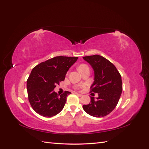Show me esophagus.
Returning <instances> with one entry per match:
<instances>
[{
    "mask_svg": "<svg viewBox=\"0 0 149 149\" xmlns=\"http://www.w3.org/2000/svg\"><path fill=\"white\" fill-rule=\"evenodd\" d=\"M75 94H76V95H78V96H80V97L83 96V94H79V93H75Z\"/></svg>",
    "mask_w": 149,
    "mask_h": 149,
    "instance_id": "34e87169",
    "label": "esophagus"
}]
</instances>
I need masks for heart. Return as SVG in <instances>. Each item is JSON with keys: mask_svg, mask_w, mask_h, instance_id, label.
I'll list each match as a JSON object with an SVG mask.
<instances>
[{"mask_svg": "<svg viewBox=\"0 0 149 149\" xmlns=\"http://www.w3.org/2000/svg\"><path fill=\"white\" fill-rule=\"evenodd\" d=\"M86 67H88V65H85V64H82V65H81L79 66V67H78V70L83 69V68H86Z\"/></svg>", "mask_w": 149, "mask_h": 149, "instance_id": "obj_1", "label": "heart"}]
</instances>
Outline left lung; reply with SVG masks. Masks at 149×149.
I'll list each match as a JSON object with an SVG mask.
<instances>
[{
	"label": "left lung",
	"mask_w": 149,
	"mask_h": 149,
	"mask_svg": "<svg viewBox=\"0 0 149 149\" xmlns=\"http://www.w3.org/2000/svg\"><path fill=\"white\" fill-rule=\"evenodd\" d=\"M83 58L94 72L91 92L98 93L97 97H91V102L83 105V108L91 116H106L114 109L119 102L123 91L121 76L116 66L102 56L95 55Z\"/></svg>",
	"instance_id": "1"
}]
</instances>
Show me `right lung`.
<instances>
[{
	"instance_id": "obj_1",
	"label": "right lung",
	"mask_w": 149,
	"mask_h": 149,
	"mask_svg": "<svg viewBox=\"0 0 149 149\" xmlns=\"http://www.w3.org/2000/svg\"><path fill=\"white\" fill-rule=\"evenodd\" d=\"M78 57L56 56L34 67L26 81L29 100L33 109L44 117L51 118L63 109L66 97L65 91L60 96L53 91L56 84L64 81L70 68Z\"/></svg>"
}]
</instances>
